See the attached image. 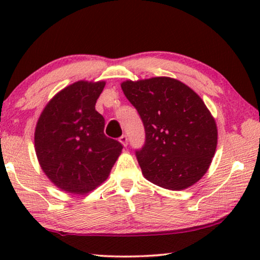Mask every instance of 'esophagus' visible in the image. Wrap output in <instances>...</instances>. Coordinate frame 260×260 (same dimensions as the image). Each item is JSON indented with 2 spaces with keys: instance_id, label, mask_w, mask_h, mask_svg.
Here are the masks:
<instances>
[{
  "instance_id": "1",
  "label": "esophagus",
  "mask_w": 260,
  "mask_h": 260,
  "mask_svg": "<svg viewBox=\"0 0 260 260\" xmlns=\"http://www.w3.org/2000/svg\"><path fill=\"white\" fill-rule=\"evenodd\" d=\"M119 141H120L121 144H122V146H124V147H126L127 143H128V139H127L126 135H121L120 138H119Z\"/></svg>"
}]
</instances>
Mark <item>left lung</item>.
<instances>
[{
  "label": "left lung",
  "mask_w": 260,
  "mask_h": 260,
  "mask_svg": "<svg viewBox=\"0 0 260 260\" xmlns=\"http://www.w3.org/2000/svg\"><path fill=\"white\" fill-rule=\"evenodd\" d=\"M142 119L146 141L135 150L144 178L182 190L203 177L217 148L213 117L195 91L172 78L121 83Z\"/></svg>",
  "instance_id": "8db88e82"
}]
</instances>
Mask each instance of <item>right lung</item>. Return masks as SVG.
I'll list each match as a JSON object with an SVG mask.
<instances>
[{"label": "right lung", "instance_id": "1", "mask_svg": "<svg viewBox=\"0 0 260 260\" xmlns=\"http://www.w3.org/2000/svg\"><path fill=\"white\" fill-rule=\"evenodd\" d=\"M104 81H78L64 88L43 110L35 128V151L43 172L61 190L85 193L100 186L122 144L104 134L95 110Z\"/></svg>", "mask_w": 260, "mask_h": 260}]
</instances>
